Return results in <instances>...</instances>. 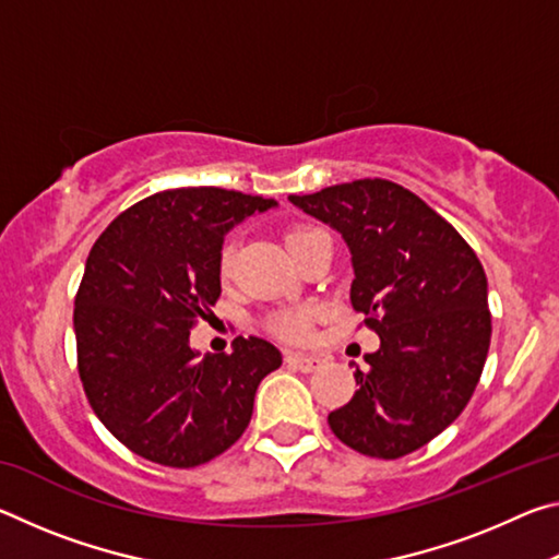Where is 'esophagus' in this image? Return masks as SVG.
<instances>
[{"mask_svg": "<svg viewBox=\"0 0 559 559\" xmlns=\"http://www.w3.org/2000/svg\"><path fill=\"white\" fill-rule=\"evenodd\" d=\"M286 362L293 367V370L300 372H316L325 365V359L320 355H302V353H288Z\"/></svg>", "mask_w": 559, "mask_h": 559, "instance_id": "34e87169", "label": "esophagus"}]
</instances>
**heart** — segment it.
I'll use <instances>...</instances> for the list:
<instances>
[{"label": "heart", "mask_w": 559, "mask_h": 559, "mask_svg": "<svg viewBox=\"0 0 559 559\" xmlns=\"http://www.w3.org/2000/svg\"><path fill=\"white\" fill-rule=\"evenodd\" d=\"M320 234H323V231L310 229V226L290 229L286 234V246H288L290 257H296V253L302 249V246H306L308 241H313L316 236H320ZM234 259H236L234 241H226L222 249H219V257H216V271H219L222 278H229L231 276ZM316 318H318V308H290V310H281V313L273 316L269 320V328L278 337L293 340V343H298V340H306L310 335Z\"/></svg>", "instance_id": "1"}]
</instances>
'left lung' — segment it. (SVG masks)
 I'll return each instance as SVG.
<instances>
[{"label":"left lung","instance_id":"obj_1","mask_svg":"<svg viewBox=\"0 0 559 559\" xmlns=\"http://www.w3.org/2000/svg\"><path fill=\"white\" fill-rule=\"evenodd\" d=\"M288 200L343 234L349 300L380 335L330 429L365 456L402 459L453 424L476 390L490 345L486 271L443 216L390 179Z\"/></svg>","mask_w":559,"mask_h":559}]
</instances>
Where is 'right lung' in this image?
Wrapping results in <instances>:
<instances>
[{"instance_id":"right-lung-1","label":"right lung","mask_w":559,"mask_h":559,"mask_svg":"<svg viewBox=\"0 0 559 559\" xmlns=\"http://www.w3.org/2000/svg\"><path fill=\"white\" fill-rule=\"evenodd\" d=\"M276 206L219 187L157 192L118 214L88 253L73 328L98 419L153 463L194 468L239 441L281 353L236 337L231 355L189 347L222 293L216 257L234 224Z\"/></svg>"}]
</instances>
